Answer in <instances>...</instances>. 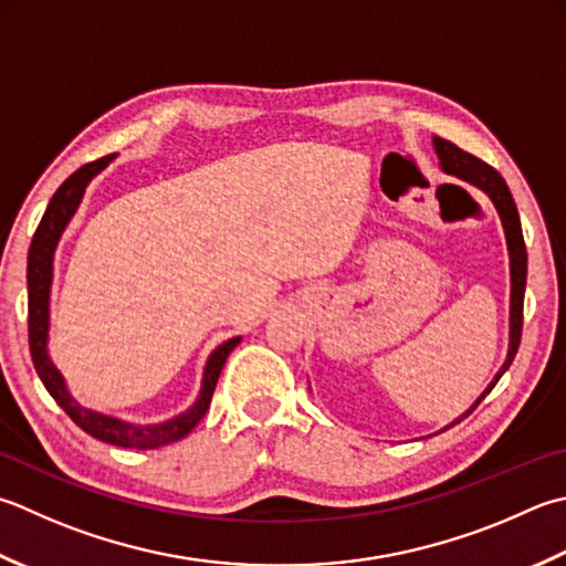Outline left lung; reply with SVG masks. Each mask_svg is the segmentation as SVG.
<instances>
[{"instance_id": "obj_1", "label": "left lung", "mask_w": 566, "mask_h": 566, "mask_svg": "<svg viewBox=\"0 0 566 566\" xmlns=\"http://www.w3.org/2000/svg\"><path fill=\"white\" fill-rule=\"evenodd\" d=\"M437 154L441 159V169L447 174L459 176V179L469 181L473 186H479L483 193H489L493 206L497 208V216L503 220L505 228V240H507V252H511V282H513V292H511V350H507V360L503 363L501 373L495 375V380L489 385L475 405L469 409V417L475 407L481 405V400L489 395L495 382L501 380V375L511 368V363L515 358V353L520 348V338H523V304H525V280H527V250H525V240H523V228H520V216H517V206L511 196V188L503 181V176L497 174L493 166H489L481 159H475L473 154L459 149L457 144H451L447 139H434ZM461 417V419H463ZM461 419H457L453 424H459ZM451 427V424H449ZM447 427V429H449Z\"/></svg>"}]
</instances>
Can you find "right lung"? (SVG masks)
<instances>
[{"mask_svg": "<svg viewBox=\"0 0 566 566\" xmlns=\"http://www.w3.org/2000/svg\"><path fill=\"white\" fill-rule=\"evenodd\" d=\"M113 159V154L103 159H95L85 164L71 174L69 179L61 184L59 191L53 193L51 203L43 213L41 223L33 232L31 248H29V264H27V284H29V350L33 368H36L41 382L46 385V390L55 402L63 407V412L69 415L73 422L81 427L85 434H91L99 441H107V444L125 447V449H154L171 444V441L184 439L188 431H191L198 422H201L203 415L208 412L210 397H213L216 382L220 378V370H223L226 358L230 350L238 346L240 338H230L223 346H218L213 356L208 358L206 373H203V387L201 397H198L196 405L188 409L186 415L171 419L166 424H154V427H135L127 422H119V419L105 417L91 412V409H83L73 397L69 395L63 385L61 373L53 368L46 353V338H49V290H51V272H53V250L59 245V238L63 228L69 226L73 218L77 203L85 193V186L91 184L97 171H103L107 161Z\"/></svg>", "mask_w": 566, "mask_h": 566, "instance_id": "1", "label": "right lung"}]
</instances>
